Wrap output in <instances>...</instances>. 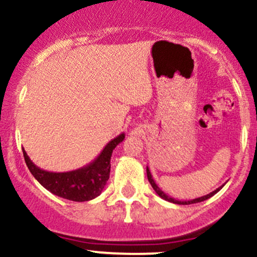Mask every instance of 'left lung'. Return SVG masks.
Here are the masks:
<instances>
[{"label": "left lung", "instance_id": "left-lung-1", "mask_svg": "<svg viewBox=\"0 0 257 257\" xmlns=\"http://www.w3.org/2000/svg\"><path fill=\"white\" fill-rule=\"evenodd\" d=\"M146 173H147V179H149V181H150V184H151L152 188H153V190L156 191V193H157L158 196L161 197V198L166 199V200H168V202H172V203H175V204H181V205L194 204V203H199V202H203V200H206V199H209V198H210V197H213L214 194H216L217 192H219V191L221 190V188H222L223 186H225V184H223L222 186H220L219 188H216V190L213 191V192H210V193H209V194H206V196L199 197V198H194V199H191V200H176L175 198H172V197H170V196H168L167 193H164L163 191H162L161 188L158 187V185L156 184V182H155V180H153V178H152V175H151V172H150L149 167H146Z\"/></svg>", "mask_w": 257, "mask_h": 257}]
</instances>
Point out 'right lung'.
Returning a JSON list of instances; mask_svg holds the SVG:
<instances>
[{
    "mask_svg": "<svg viewBox=\"0 0 257 257\" xmlns=\"http://www.w3.org/2000/svg\"><path fill=\"white\" fill-rule=\"evenodd\" d=\"M124 137L125 134L122 133L118 137L112 139L93 162L71 172H47L38 168L31 161L24 149L23 153L30 173L46 190L61 198L73 202H87L100 196L105 188L106 182L110 178L112 152L114 147L124 140Z\"/></svg>",
    "mask_w": 257,
    "mask_h": 257,
    "instance_id": "right-lung-1",
    "label": "right lung"
}]
</instances>
